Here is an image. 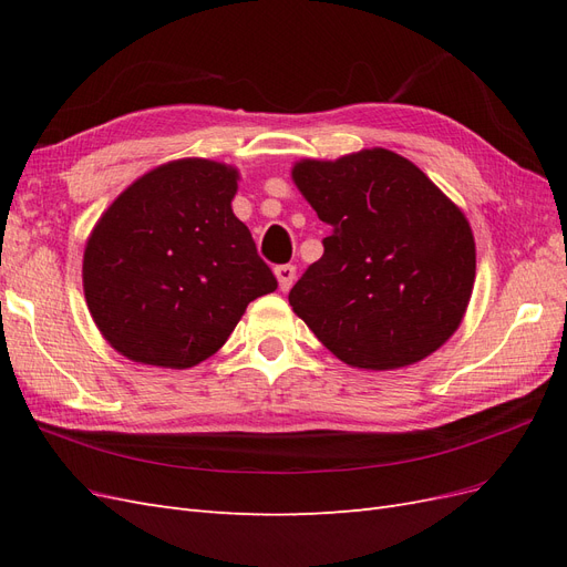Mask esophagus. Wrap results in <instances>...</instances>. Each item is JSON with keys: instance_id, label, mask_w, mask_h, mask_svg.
<instances>
[{"instance_id": "34e87169", "label": "esophagus", "mask_w": 567, "mask_h": 567, "mask_svg": "<svg viewBox=\"0 0 567 567\" xmlns=\"http://www.w3.org/2000/svg\"><path fill=\"white\" fill-rule=\"evenodd\" d=\"M274 274H277V281H279V288L284 290V293L296 281V267L293 265H279L277 269H274Z\"/></svg>"}]
</instances>
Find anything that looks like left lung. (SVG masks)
<instances>
[{"instance_id":"8db88e82","label":"left lung","mask_w":567,"mask_h":567,"mask_svg":"<svg viewBox=\"0 0 567 567\" xmlns=\"http://www.w3.org/2000/svg\"><path fill=\"white\" fill-rule=\"evenodd\" d=\"M298 192L331 234L288 302L340 362L392 371L440 350L475 284L466 215L423 169L388 148L302 158Z\"/></svg>"}]
</instances>
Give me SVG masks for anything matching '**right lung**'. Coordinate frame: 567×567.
<instances>
[{
  "instance_id": "1",
  "label": "right lung",
  "mask_w": 567,
  "mask_h": 567,
  "mask_svg": "<svg viewBox=\"0 0 567 567\" xmlns=\"http://www.w3.org/2000/svg\"><path fill=\"white\" fill-rule=\"evenodd\" d=\"M238 169L179 158L148 169L99 217L82 257L90 315L136 364L192 369L225 346L248 302L277 290L231 210Z\"/></svg>"
}]
</instances>
